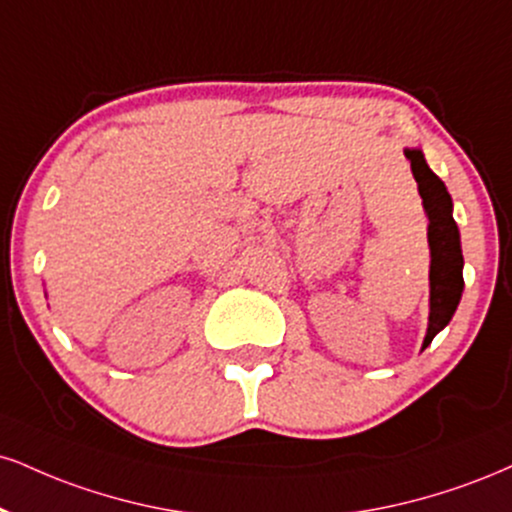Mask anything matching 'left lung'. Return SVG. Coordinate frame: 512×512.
Masks as SVG:
<instances>
[{
  "label": "left lung",
  "mask_w": 512,
  "mask_h": 512,
  "mask_svg": "<svg viewBox=\"0 0 512 512\" xmlns=\"http://www.w3.org/2000/svg\"><path fill=\"white\" fill-rule=\"evenodd\" d=\"M405 157L410 159L412 176L420 190L424 214H427L429 238V324L422 350L434 341L451 322L463 298V248H460V231L453 219V200L439 176L429 169L420 147H405Z\"/></svg>",
  "instance_id": "8db88e82"
}]
</instances>
